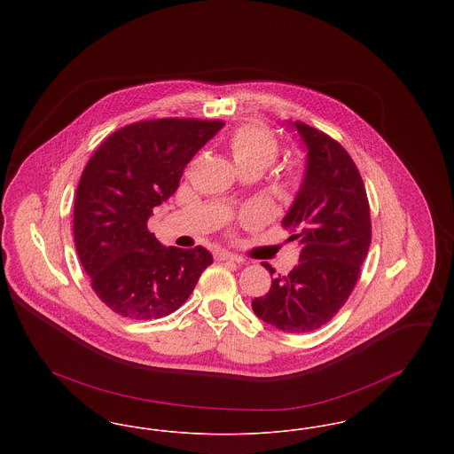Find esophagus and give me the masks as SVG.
Masks as SVG:
<instances>
[{
	"label": "esophagus",
	"instance_id": "obj_1",
	"mask_svg": "<svg viewBox=\"0 0 454 454\" xmlns=\"http://www.w3.org/2000/svg\"><path fill=\"white\" fill-rule=\"evenodd\" d=\"M216 259L228 260V262H238V263H241V262H243L241 257H238L235 254H230V252H217Z\"/></svg>",
	"mask_w": 454,
	"mask_h": 454
}]
</instances>
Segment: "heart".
I'll use <instances>...</instances> for the list:
<instances>
[{
  "mask_svg": "<svg viewBox=\"0 0 454 454\" xmlns=\"http://www.w3.org/2000/svg\"><path fill=\"white\" fill-rule=\"evenodd\" d=\"M226 145L238 168L254 167L263 172L279 156L278 137L260 124L239 126L228 136ZM296 180V175L289 173V182L294 184Z\"/></svg>",
  "mask_w": 454,
  "mask_h": 454,
  "instance_id": "obj_1",
  "label": "heart"
}]
</instances>
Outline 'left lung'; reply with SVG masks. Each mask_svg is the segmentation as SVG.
<instances>
[{
  "label": "left lung",
  "mask_w": 454,
  "mask_h": 454,
  "mask_svg": "<svg viewBox=\"0 0 454 454\" xmlns=\"http://www.w3.org/2000/svg\"><path fill=\"white\" fill-rule=\"evenodd\" d=\"M291 126L308 148L301 189L282 219L287 241L301 245L300 263L276 276L252 308L265 324L306 333L330 322L354 291L371 245V216L364 182L342 145L300 121Z\"/></svg>",
  "instance_id": "8db88e82"
}]
</instances>
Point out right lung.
Masks as SVG:
<instances>
[{
    "label": "right lung",
    "instance_id": "1",
    "mask_svg": "<svg viewBox=\"0 0 454 454\" xmlns=\"http://www.w3.org/2000/svg\"><path fill=\"white\" fill-rule=\"evenodd\" d=\"M223 126L178 117L141 121L110 134L88 160L74 199V245L93 291L114 313L130 320L167 317L213 263L202 247H163L148 219Z\"/></svg>",
    "mask_w": 454,
    "mask_h": 454
}]
</instances>
